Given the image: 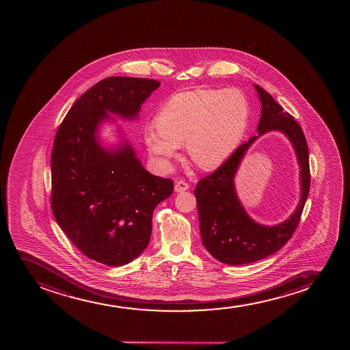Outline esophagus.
Returning <instances> with one entry per match:
<instances>
[{
    "label": "esophagus",
    "instance_id": "1",
    "mask_svg": "<svg viewBox=\"0 0 350 350\" xmlns=\"http://www.w3.org/2000/svg\"><path fill=\"white\" fill-rule=\"evenodd\" d=\"M189 189V185L185 180H178L175 182V191L176 193H183L185 190Z\"/></svg>",
    "mask_w": 350,
    "mask_h": 350
}]
</instances>
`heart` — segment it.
Listing matches in <instances>:
<instances>
[{
  "instance_id": "b5f03b06",
  "label": "heart",
  "mask_w": 350,
  "mask_h": 350,
  "mask_svg": "<svg viewBox=\"0 0 350 350\" xmlns=\"http://www.w3.org/2000/svg\"><path fill=\"white\" fill-rule=\"evenodd\" d=\"M250 103L237 89L193 90L177 93L146 127L145 142L161 163L175 159L185 141L190 159L213 169L232 153L249 124Z\"/></svg>"
}]
</instances>
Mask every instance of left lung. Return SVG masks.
<instances>
[{
  "label": "left lung",
  "mask_w": 350,
  "mask_h": 350,
  "mask_svg": "<svg viewBox=\"0 0 350 350\" xmlns=\"http://www.w3.org/2000/svg\"><path fill=\"white\" fill-rule=\"evenodd\" d=\"M261 103L258 135L239 146L213 173L203 177L195 188L202 243L210 254L228 265H243L277 252L292 238L301 218L310 193L308 146L301 127L284 112L273 96L254 85ZM269 130L284 132L294 145L302 170V197L294 215L282 225L265 227L251 220L237 200L232 178L242 157L254 140Z\"/></svg>",
  "instance_id": "obj_1"
}]
</instances>
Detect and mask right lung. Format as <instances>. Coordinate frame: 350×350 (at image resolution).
<instances>
[{
    "label": "right lung",
    "instance_id": "1",
    "mask_svg": "<svg viewBox=\"0 0 350 350\" xmlns=\"http://www.w3.org/2000/svg\"><path fill=\"white\" fill-rule=\"evenodd\" d=\"M148 78L109 77L73 104L57 129L51 154V209L86 257L121 266L148 245L153 211L174 190L170 178L148 173L129 142L103 148L98 126L109 113L135 119L160 86Z\"/></svg>",
    "mask_w": 350,
    "mask_h": 350
}]
</instances>
